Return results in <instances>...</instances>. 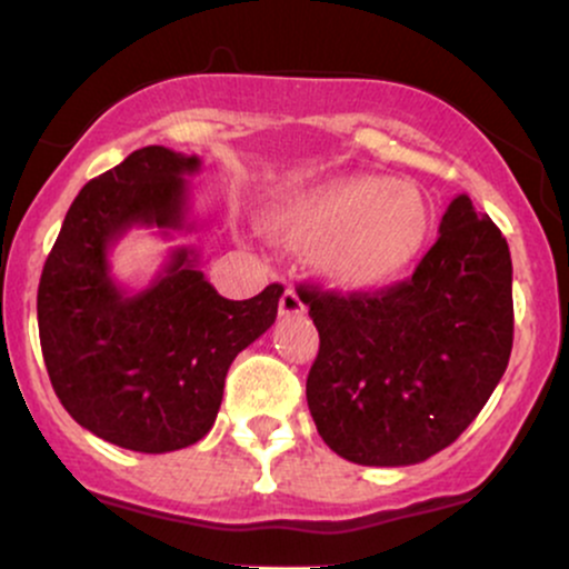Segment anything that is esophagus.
<instances>
[{
  "mask_svg": "<svg viewBox=\"0 0 569 569\" xmlns=\"http://www.w3.org/2000/svg\"><path fill=\"white\" fill-rule=\"evenodd\" d=\"M278 310H280V316L283 318H291V316H302L305 312V302L302 299H299V293L291 289H286L283 293H280V302H278Z\"/></svg>",
  "mask_w": 569,
  "mask_h": 569,
  "instance_id": "1",
  "label": "esophagus"
}]
</instances>
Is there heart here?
Here are the masks:
<instances>
[{
	"label": "heart",
	"mask_w": 569,
	"mask_h": 569,
	"mask_svg": "<svg viewBox=\"0 0 569 569\" xmlns=\"http://www.w3.org/2000/svg\"><path fill=\"white\" fill-rule=\"evenodd\" d=\"M272 238L310 246L312 270L339 291L393 286L422 259L436 232L426 194L382 173H352L280 194L264 211Z\"/></svg>",
	"instance_id": "heart-1"
}]
</instances>
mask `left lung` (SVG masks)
I'll list each match as a JSON object with an SVG mask.
<instances>
[{
  "mask_svg": "<svg viewBox=\"0 0 569 569\" xmlns=\"http://www.w3.org/2000/svg\"><path fill=\"white\" fill-rule=\"evenodd\" d=\"M511 276L502 232L457 194L409 280L345 297L299 286L321 337L307 407L329 449L415 466L471 426L511 358Z\"/></svg>",
  "mask_w": 569,
  "mask_h": 569,
  "instance_id": "1",
  "label": "left lung"
}]
</instances>
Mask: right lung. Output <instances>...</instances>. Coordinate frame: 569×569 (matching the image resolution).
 <instances>
[{
    "label": "right lung",
    "instance_id": "add662e5",
    "mask_svg": "<svg viewBox=\"0 0 569 569\" xmlns=\"http://www.w3.org/2000/svg\"><path fill=\"white\" fill-rule=\"evenodd\" d=\"M200 158L143 147L71 202L37 291L39 342L63 409L98 439L162 455L217 420L240 350L276 323L283 286L232 302L176 248L147 289L114 283L109 248L130 227L189 230L184 176Z\"/></svg>",
    "mask_w": 569,
    "mask_h": 569
}]
</instances>
